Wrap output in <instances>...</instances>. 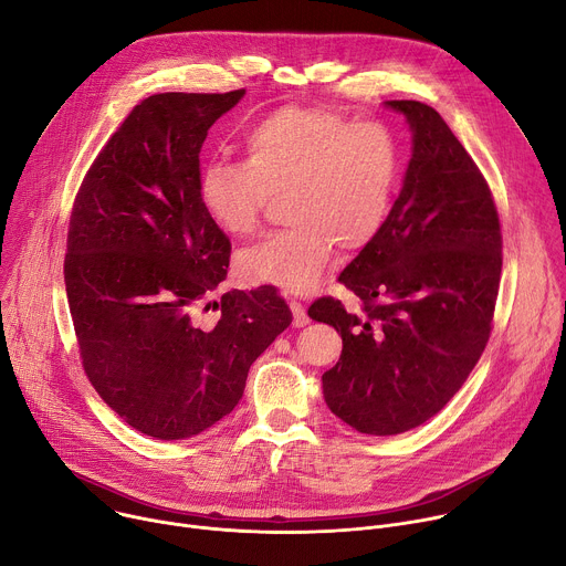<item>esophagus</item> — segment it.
<instances>
[{
	"label": "esophagus",
	"mask_w": 566,
	"mask_h": 566,
	"mask_svg": "<svg viewBox=\"0 0 566 566\" xmlns=\"http://www.w3.org/2000/svg\"><path fill=\"white\" fill-rule=\"evenodd\" d=\"M289 306H291V312H293V327H304L306 323H310V316H306L304 306L297 300H291Z\"/></svg>",
	"instance_id": "1"
}]
</instances>
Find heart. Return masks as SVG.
<instances>
[{
  "label": "heart",
  "mask_w": 566,
  "mask_h": 566,
  "mask_svg": "<svg viewBox=\"0 0 566 566\" xmlns=\"http://www.w3.org/2000/svg\"><path fill=\"white\" fill-rule=\"evenodd\" d=\"M245 163H210L200 174V202L234 239L260 228L271 198L286 196L280 230L241 250L239 273L284 293L318 286L334 243L354 252L381 230L399 182V144L375 122L352 124L314 106H284L243 137Z\"/></svg>",
  "instance_id": "obj_1"
}]
</instances>
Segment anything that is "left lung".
<instances>
[{
    "label": "left lung",
    "mask_w": 566,
    "mask_h": 566,
    "mask_svg": "<svg viewBox=\"0 0 566 566\" xmlns=\"http://www.w3.org/2000/svg\"><path fill=\"white\" fill-rule=\"evenodd\" d=\"M384 106L403 115L413 146L381 230L338 275L364 312L332 297L310 306L343 338L325 401L368 436L416 429L460 390L488 345L501 280L499 214L465 146L420 101Z\"/></svg>",
    "instance_id": "obj_1"
}]
</instances>
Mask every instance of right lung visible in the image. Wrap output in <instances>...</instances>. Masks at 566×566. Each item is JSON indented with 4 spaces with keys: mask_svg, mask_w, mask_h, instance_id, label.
Masks as SVG:
<instances>
[{
    "mask_svg": "<svg viewBox=\"0 0 566 566\" xmlns=\"http://www.w3.org/2000/svg\"><path fill=\"white\" fill-rule=\"evenodd\" d=\"M245 90L144 98L92 163L67 234L65 291L94 390L144 436L185 440L239 403L293 321L273 286L210 295L230 239L200 202V146ZM220 310L214 326L197 312Z\"/></svg>",
    "mask_w": 566,
    "mask_h": 566,
    "instance_id": "add662e5",
    "label": "right lung"
}]
</instances>
